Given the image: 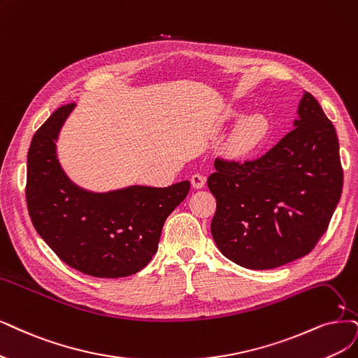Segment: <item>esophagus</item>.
<instances>
[{"label": "esophagus", "instance_id": "esophagus-1", "mask_svg": "<svg viewBox=\"0 0 358 358\" xmlns=\"http://www.w3.org/2000/svg\"><path fill=\"white\" fill-rule=\"evenodd\" d=\"M190 181H192V186H193L194 189H202V187L205 186L206 178H205L202 174H193L192 178H190Z\"/></svg>", "mask_w": 358, "mask_h": 358}]
</instances>
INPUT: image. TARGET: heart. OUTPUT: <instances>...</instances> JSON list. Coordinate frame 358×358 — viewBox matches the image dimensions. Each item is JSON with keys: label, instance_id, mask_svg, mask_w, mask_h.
I'll return each mask as SVG.
<instances>
[{"label": "heart", "instance_id": "b5f03b06", "mask_svg": "<svg viewBox=\"0 0 358 358\" xmlns=\"http://www.w3.org/2000/svg\"><path fill=\"white\" fill-rule=\"evenodd\" d=\"M268 132V121L262 115H249L237 124L229 141V149L234 156L252 153Z\"/></svg>", "mask_w": 358, "mask_h": 358}]
</instances>
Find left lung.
I'll list each match as a JSON object with an SVG mask.
<instances>
[{
	"label": "left lung",
	"instance_id": "8db88e82",
	"mask_svg": "<svg viewBox=\"0 0 358 358\" xmlns=\"http://www.w3.org/2000/svg\"><path fill=\"white\" fill-rule=\"evenodd\" d=\"M295 128L252 161L215 159L210 233L241 267L268 270L310 254L341 199L343 171L334 124L310 92Z\"/></svg>",
	"mask_w": 358,
	"mask_h": 358
}]
</instances>
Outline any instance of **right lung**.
I'll return each instance as SVG.
<instances>
[{
  "label": "right lung",
  "mask_w": 358,
  "mask_h": 358,
  "mask_svg": "<svg viewBox=\"0 0 358 358\" xmlns=\"http://www.w3.org/2000/svg\"><path fill=\"white\" fill-rule=\"evenodd\" d=\"M73 108L62 106L32 137L24 190L29 217L69 267L106 279L136 274L156 254L164 222L186 199L190 182L109 193L76 187L59 165L55 143Z\"/></svg>",
  "instance_id": "right-lung-1"
}]
</instances>
